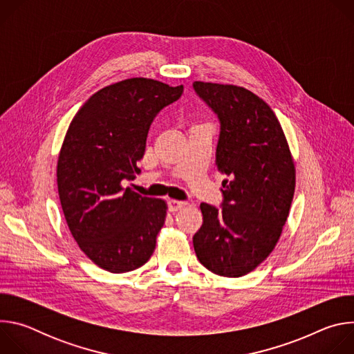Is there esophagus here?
Wrapping results in <instances>:
<instances>
[{
  "label": "esophagus",
  "mask_w": 354,
  "mask_h": 354,
  "mask_svg": "<svg viewBox=\"0 0 354 354\" xmlns=\"http://www.w3.org/2000/svg\"><path fill=\"white\" fill-rule=\"evenodd\" d=\"M186 206V201H182V200H175V198H171L168 201V207L171 212H178L180 210L182 207Z\"/></svg>",
  "instance_id": "34e87169"
}]
</instances>
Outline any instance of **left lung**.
<instances>
[{
	"label": "left lung",
	"mask_w": 354,
	"mask_h": 354,
	"mask_svg": "<svg viewBox=\"0 0 354 354\" xmlns=\"http://www.w3.org/2000/svg\"><path fill=\"white\" fill-rule=\"evenodd\" d=\"M193 89L218 118L216 165L228 176L221 209L200 205L203 225L193 236L194 252L210 272L241 277L261 265L280 238L294 194V162L276 115L259 96L198 81Z\"/></svg>",
	"instance_id": "obj_1"
}]
</instances>
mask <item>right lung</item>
Returning <instances> with one entry per match:
<instances>
[{
  "label": "right lung",
  "mask_w": 354,
  "mask_h": 354,
  "mask_svg": "<svg viewBox=\"0 0 354 354\" xmlns=\"http://www.w3.org/2000/svg\"><path fill=\"white\" fill-rule=\"evenodd\" d=\"M183 93L130 78L93 93L74 116L57 162V186L68 228L84 254L111 273L138 269L153 255L167 205L123 180L140 172L151 123Z\"/></svg>",
  "instance_id": "add662e5"
}]
</instances>
